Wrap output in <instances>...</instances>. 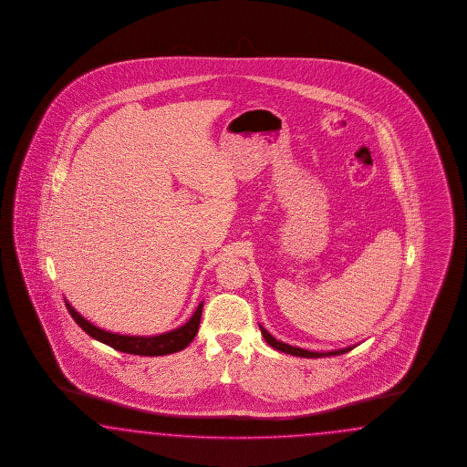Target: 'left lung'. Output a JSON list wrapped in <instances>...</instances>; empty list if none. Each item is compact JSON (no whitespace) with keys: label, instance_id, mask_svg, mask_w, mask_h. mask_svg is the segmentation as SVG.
<instances>
[{"label":"left lung","instance_id":"obj_1","mask_svg":"<svg viewBox=\"0 0 467 467\" xmlns=\"http://www.w3.org/2000/svg\"><path fill=\"white\" fill-rule=\"evenodd\" d=\"M260 327V332H262L264 339L267 340V344H269L270 348H274V349H277V351H281V353L299 356V358H328V356H339V354L348 353V351H351L353 348H356V346H348V348L334 349V351H326V353L308 351V349H301V348H296V346H289V344H285V342H281V340L275 339L272 334H269L265 327Z\"/></svg>","mask_w":467,"mask_h":467}]
</instances>
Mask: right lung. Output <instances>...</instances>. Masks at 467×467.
I'll return each mask as SVG.
<instances>
[{
	"label": "right lung",
	"instance_id": "right-lung-1",
	"mask_svg": "<svg viewBox=\"0 0 467 467\" xmlns=\"http://www.w3.org/2000/svg\"><path fill=\"white\" fill-rule=\"evenodd\" d=\"M65 303H67V308L70 311L73 320L92 339L99 340L116 351L139 354V356H166V354L178 353L184 349L197 336L202 308H203V301H202L186 324L174 328V330H170V332L157 334V336H125V334H116V332H109V330L94 326L92 322H88L85 317H82L71 306L68 299H65Z\"/></svg>",
	"mask_w": 467,
	"mask_h": 467
}]
</instances>
